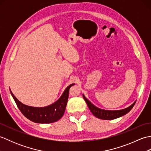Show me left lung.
<instances>
[{"mask_svg":"<svg viewBox=\"0 0 151 151\" xmlns=\"http://www.w3.org/2000/svg\"><path fill=\"white\" fill-rule=\"evenodd\" d=\"M83 98H84V101H86V104H87L89 109L91 111V113L93 114L96 117L104 120H111L123 116V115L128 114L131 110H132V108L134 107V106L136 102V101L132 104H131L130 106L123 109V110H106L95 106L94 104H93L90 101L86 98L84 94H83Z\"/></svg>","mask_w":151,"mask_h":151,"instance_id":"obj_1","label":"left lung"}]
</instances>
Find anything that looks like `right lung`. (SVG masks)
I'll return each instance as SVG.
<instances>
[{
	"label": "right lung",
	"mask_w": 151,
	"mask_h": 151,
	"mask_svg": "<svg viewBox=\"0 0 151 151\" xmlns=\"http://www.w3.org/2000/svg\"><path fill=\"white\" fill-rule=\"evenodd\" d=\"M73 85L75 84L66 88L58 100L45 107H33L25 105L15 97L11 90L10 93L19 110L28 119L37 123H52L60 119L63 115L68 101L69 89Z\"/></svg>",
	"instance_id": "add662e5"
}]
</instances>
